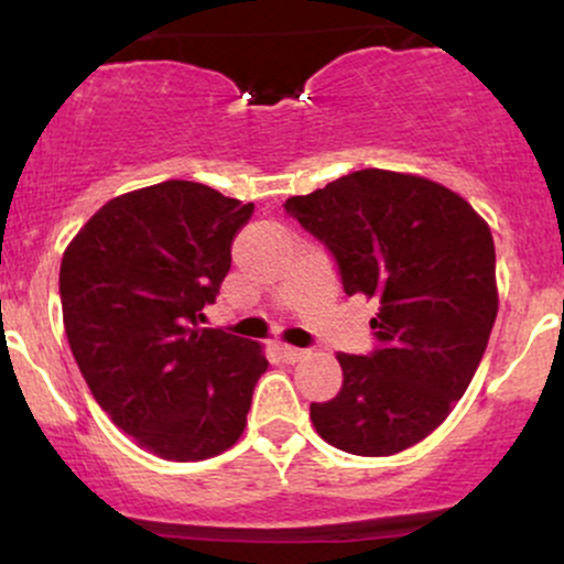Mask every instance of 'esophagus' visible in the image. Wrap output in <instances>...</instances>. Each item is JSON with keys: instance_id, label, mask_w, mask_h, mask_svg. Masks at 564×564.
<instances>
[{"instance_id": "1", "label": "esophagus", "mask_w": 564, "mask_h": 564, "mask_svg": "<svg viewBox=\"0 0 564 564\" xmlns=\"http://www.w3.org/2000/svg\"><path fill=\"white\" fill-rule=\"evenodd\" d=\"M275 349H278V355H281V358L286 360V364H296V360L304 358V349H300V347H291V345H278Z\"/></svg>"}]
</instances>
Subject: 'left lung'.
<instances>
[{"label": "left lung", "mask_w": 564, "mask_h": 564, "mask_svg": "<svg viewBox=\"0 0 564 564\" xmlns=\"http://www.w3.org/2000/svg\"><path fill=\"white\" fill-rule=\"evenodd\" d=\"M286 212L332 251L345 294L379 300V347L339 352L341 390L310 405L318 435L355 456H392L435 432L467 392L498 313L485 219L416 174L360 170Z\"/></svg>", "instance_id": "1"}]
</instances>
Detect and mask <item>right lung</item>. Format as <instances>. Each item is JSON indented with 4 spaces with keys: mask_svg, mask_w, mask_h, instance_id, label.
<instances>
[{
    "mask_svg": "<svg viewBox=\"0 0 564 564\" xmlns=\"http://www.w3.org/2000/svg\"><path fill=\"white\" fill-rule=\"evenodd\" d=\"M251 212L166 180L108 200L63 254V323L84 381L119 430L170 462L228 451L268 371L260 345L200 328Z\"/></svg>",
    "mask_w": 564,
    "mask_h": 564,
    "instance_id": "add662e5",
    "label": "right lung"
}]
</instances>
